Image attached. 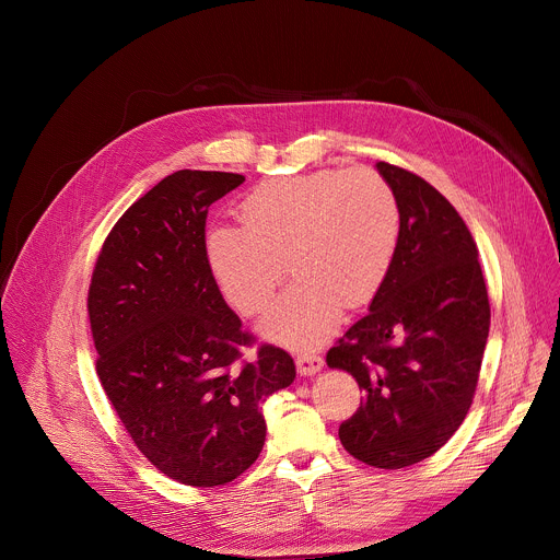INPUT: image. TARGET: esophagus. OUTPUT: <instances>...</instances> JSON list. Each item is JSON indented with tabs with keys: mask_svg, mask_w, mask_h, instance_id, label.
<instances>
[{
	"mask_svg": "<svg viewBox=\"0 0 560 560\" xmlns=\"http://www.w3.org/2000/svg\"><path fill=\"white\" fill-rule=\"evenodd\" d=\"M322 368H324V359L314 352H303L296 357V372L301 376H314L316 372H322Z\"/></svg>",
	"mask_w": 560,
	"mask_h": 560,
	"instance_id": "1",
	"label": "esophagus"
}]
</instances>
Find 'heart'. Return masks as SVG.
<instances>
[{
  "mask_svg": "<svg viewBox=\"0 0 560 560\" xmlns=\"http://www.w3.org/2000/svg\"><path fill=\"white\" fill-rule=\"evenodd\" d=\"M242 225L206 232V261L242 314H259L288 275L296 283L268 310L261 335L292 350L328 339L343 305L370 303L392 270L401 212L387 182L365 168L316 171L255 186Z\"/></svg>",
  "mask_w": 560,
  "mask_h": 560,
  "instance_id": "b5f03b06",
  "label": "heart"
}]
</instances>
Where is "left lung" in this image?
Here are the masks:
<instances>
[{
	"instance_id": "8db88e82",
	"label": "left lung",
	"mask_w": 560,
	"mask_h": 560,
	"mask_svg": "<svg viewBox=\"0 0 560 560\" xmlns=\"http://www.w3.org/2000/svg\"><path fill=\"white\" fill-rule=\"evenodd\" d=\"M401 212L387 281L370 312L330 348L350 372L361 408L339 439L359 460L398 469L436 450L463 423L478 383L490 301L474 238L454 206L425 179L376 164Z\"/></svg>"
}]
</instances>
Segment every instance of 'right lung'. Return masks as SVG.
Returning a JSON list of instances; mask_svg holds the SVG:
<instances>
[{"label": "right lung", "mask_w": 560, "mask_h": 560, "mask_svg": "<svg viewBox=\"0 0 560 560\" xmlns=\"http://www.w3.org/2000/svg\"><path fill=\"white\" fill-rule=\"evenodd\" d=\"M244 175L177 171L135 201L100 253L89 314L97 374L139 452L177 483L225 486L266 443L264 404L294 361L250 335L206 261L210 203Z\"/></svg>", "instance_id": "obj_1"}]
</instances>
